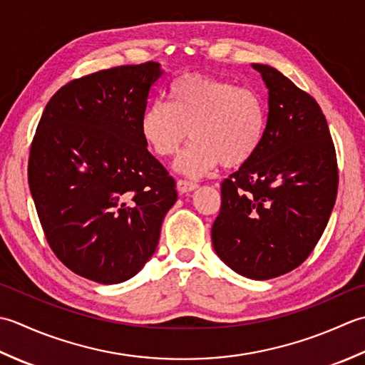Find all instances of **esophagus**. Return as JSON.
Returning <instances> with one entry per match:
<instances>
[{
  "label": "esophagus",
  "instance_id": "1",
  "mask_svg": "<svg viewBox=\"0 0 365 365\" xmlns=\"http://www.w3.org/2000/svg\"><path fill=\"white\" fill-rule=\"evenodd\" d=\"M176 189L180 193H187L197 189V184L192 182V181H185V180H178L176 182Z\"/></svg>",
  "mask_w": 365,
  "mask_h": 365
}]
</instances>
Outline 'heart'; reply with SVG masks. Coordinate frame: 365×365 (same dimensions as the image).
<instances>
[{
	"label": "heart",
	"instance_id": "obj_1",
	"mask_svg": "<svg viewBox=\"0 0 365 365\" xmlns=\"http://www.w3.org/2000/svg\"><path fill=\"white\" fill-rule=\"evenodd\" d=\"M168 99L148 106L140 132L158 158H172L192 138L175 163L176 172L200 178L219 163L241 167L263 143L266 107L255 89L189 73L173 81Z\"/></svg>",
	"mask_w": 365,
	"mask_h": 365
}]
</instances>
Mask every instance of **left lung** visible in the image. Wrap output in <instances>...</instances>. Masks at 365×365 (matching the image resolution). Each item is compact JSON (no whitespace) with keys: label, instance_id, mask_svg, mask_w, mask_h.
Returning <instances> with one entry per match:
<instances>
[{"label":"left lung","instance_id":"8db88e82","mask_svg":"<svg viewBox=\"0 0 365 365\" xmlns=\"http://www.w3.org/2000/svg\"><path fill=\"white\" fill-rule=\"evenodd\" d=\"M267 88L264 140L222 182L215 254L254 280L293 271L322 237L337 197L336 150L322 108L284 73L252 64Z\"/></svg>","mask_w":365,"mask_h":365}]
</instances>
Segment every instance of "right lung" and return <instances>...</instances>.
Listing matches in <instances>:
<instances>
[{"mask_svg": "<svg viewBox=\"0 0 365 365\" xmlns=\"http://www.w3.org/2000/svg\"><path fill=\"white\" fill-rule=\"evenodd\" d=\"M159 63L120 66L69 81L47 103L28 182L51 250L72 272L121 284L146 264L175 181L140 132Z\"/></svg>", "mask_w": 365, "mask_h": 365, "instance_id": "obj_1", "label": "right lung"}]
</instances>
